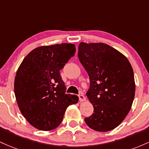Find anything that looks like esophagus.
<instances>
[{
	"mask_svg": "<svg viewBox=\"0 0 149 149\" xmlns=\"http://www.w3.org/2000/svg\"><path fill=\"white\" fill-rule=\"evenodd\" d=\"M78 96H79V101L83 102V101H86V98H85V96H84L82 93H79V94L78 95Z\"/></svg>",
	"mask_w": 149,
	"mask_h": 149,
	"instance_id": "34e87169",
	"label": "esophagus"
}]
</instances>
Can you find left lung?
Segmentation results:
<instances>
[{
    "mask_svg": "<svg viewBox=\"0 0 149 149\" xmlns=\"http://www.w3.org/2000/svg\"><path fill=\"white\" fill-rule=\"evenodd\" d=\"M78 57L89 77L86 96L93 106L85 123L96 131H111L132 108L135 82L131 64L123 53L103 43L81 42Z\"/></svg>",
    "mask_w": 149,
    "mask_h": 149,
    "instance_id": "left-lung-1",
    "label": "left lung"
}]
</instances>
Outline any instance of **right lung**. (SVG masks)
<instances>
[{
	"label": "right lung",
	"mask_w": 149,
	"mask_h": 149,
	"mask_svg": "<svg viewBox=\"0 0 149 149\" xmlns=\"http://www.w3.org/2000/svg\"><path fill=\"white\" fill-rule=\"evenodd\" d=\"M75 51L72 43L39 46L25 57L17 71L14 88L18 107L38 130H54L63 121L67 108L78 102L77 96L65 93L60 74Z\"/></svg>",
	"instance_id": "right-lung-1"
}]
</instances>
